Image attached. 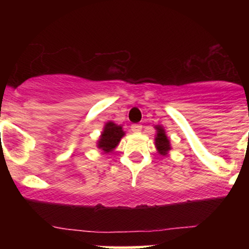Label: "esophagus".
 <instances>
[{"mask_svg": "<svg viewBox=\"0 0 249 249\" xmlns=\"http://www.w3.org/2000/svg\"><path fill=\"white\" fill-rule=\"evenodd\" d=\"M142 126L139 124H133L132 126H131V130H132V132H134V133H139L142 131Z\"/></svg>", "mask_w": 249, "mask_h": 249, "instance_id": "obj_1", "label": "esophagus"}]
</instances>
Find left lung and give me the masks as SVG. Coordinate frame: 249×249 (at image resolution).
Masks as SVG:
<instances>
[{
  "mask_svg": "<svg viewBox=\"0 0 249 249\" xmlns=\"http://www.w3.org/2000/svg\"><path fill=\"white\" fill-rule=\"evenodd\" d=\"M157 131H158V133H157V137H156V146L158 148L159 153L162 154V156H165V154L167 153V151H170V141L167 139L166 134H165V131L162 130L161 127L157 126Z\"/></svg>",
  "mask_w": 249,
  "mask_h": 249,
  "instance_id": "obj_1",
  "label": "left lung"
}]
</instances>
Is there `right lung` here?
I'll list each match as a JSON object with an SVG mask.
<instances>
[{
    "instance_id": "1",
    "label": "right lung",
    "mask_w": 249,
    "mask_h": 249,
    "mask_svg": "<svg viewBox=\"0 0 249 249\" xmlns=\"http://www.w3.org/2000/svg\"><path fill=\"white\" fill-rule=\"evenodd\" d=\"M124 134L121 125H117L112 122L107 123L104 131L102 132L101 139L98 141V147L102 148L104 152H111L121 142V138Z\"/></svg>"
}]
</instances>
